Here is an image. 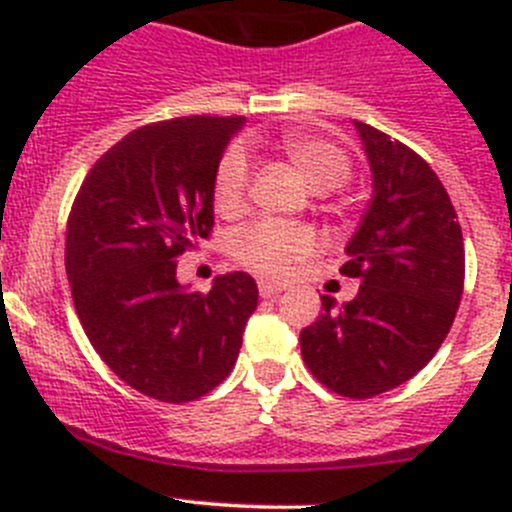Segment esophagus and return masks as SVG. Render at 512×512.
Instances as JSON below:
<instances>
[{"label":"esophagus","instance_id":"obj_1","mask_svg":"<svg viewBox=\"0 0 512 512\" xmlns=\"http://www.w3.org/2000/svg\"><path fill=\"white\" fill-rule=\"evenodd\" d=\"M282 292H285V287H282V285H275V282L260 280V294H262V297L272 299V297H280Z\"/></svg>","mask_w":512,"mask_h":512}]
</instances>
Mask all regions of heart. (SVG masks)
<instances>
[{
	"label": "heart",
	"instance_id": "b5f03b06",
	"mask_svg": "<svg viewBox=\"0 0 512 512\" xmlns=\"http://www.w3.org/2000/svg\"><path fill=\"white\" fill-rule=\"evenodd\" d=\"M280 151L289 163L302 173L314 193H327L347 183L352 165L347 153L324 138L309 133H287L280 138ZM247 185H250V168L240 151H230L220 160L215 173L213 200L215 210L225 218L242 213L247 203ZM317 247V237L307 225H287L275 220H260L242 227L232 237V257L245 270L260 277H285L294 262L309 257Z\"/></svg>",
	"mask_w": 512,
	"mask_h": 512
}]
</instances>
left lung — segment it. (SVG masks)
I'll return each instance as SVG.
<instances>
[{
    "instance_id": "obj_1",
    "label": "left lung",
    "mask_w": 512,
    "mask_h": 512,
    "mask_svg": "<svg viewBox=\"0 0 512 512\" xmlns=\"http://www.w3.org/2000/svg\"><path fill=\"white\" fill-rule=\"evenodd\" d=\"M371 168V200L347 242L352 302L322 297L299 334L302 359L327 389L371 399L416 376L446 339L463 294L466 252L451 198L431 165L354 121Z\"/></svg>"
}]
</instances>
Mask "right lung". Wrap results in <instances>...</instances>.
Segmentation results:
<instances>
[{"label": "right lung", "mask_w": 512, "mask_h": 512, "mask_svg": "<svg viewBox=\"0 0 512 512\" xmlns=\"http://www.w3.org/2000/svg\"><path fill=\"white\" fill-rule=\"evenodd\" d=\"M242 116H185L128 133L96 160L66 225V277L86 337L108 369L151 399L185 404L235 366L257 307L247 272L208 294L175 277L208 237L213 188Z\"/></svg>", "instance_id": "right-lung-1"}]
</instances>
